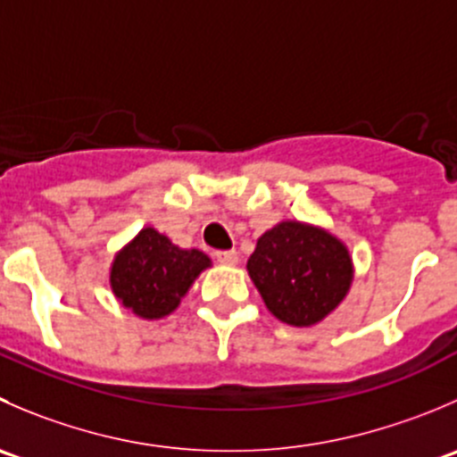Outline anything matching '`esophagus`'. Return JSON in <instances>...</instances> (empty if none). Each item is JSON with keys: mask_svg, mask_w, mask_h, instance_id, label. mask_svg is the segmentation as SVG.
Wrapping results in <instances>:
<instances>
[{"mask_svg": "<svg viewBox=\"0 0 457 457\" xmlns=\"http://www.w3.org/2000/svg\"><path fill=\"white\" fill-rule=\"evenodd\" d=\"M216 261H219L220 265H237L238 263V254L234 250L216 252Z\"/></svg>", "mask_w": 457, "mask_h": 457, "instance_id": "34e87169", "label": "esophagus"}]
</instances>
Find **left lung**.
I'll return each mask as SVG.
<instances>
[{
  "instance_id": "left-lung-1",
  "label": "left lung",
  "mask_w": 457,
  "mask_h": 457,
  "mask_svg": "<svg viewBox=\"0 0 457 457\" xmlns=\"http://www.w3.org/2000/svg\"><path fill=\"white\" fill-rule=\"evenodd\" d=\"M247 274L278 321L310 328L344 303L355 265L339 237L321 225L287 219L261 234Z\"/></svg>"
}]
</instances>
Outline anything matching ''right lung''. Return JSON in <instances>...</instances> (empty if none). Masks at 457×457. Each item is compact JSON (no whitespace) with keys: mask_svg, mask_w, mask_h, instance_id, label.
<instances>
[{"mask_svg":"<svg viewBox=\"0 0 457 457\" xmlns=\"http://www.w3.org/2000/svg\"><path fill=\"white\" fill-rule=\"evenodd\" d=\"M207 268L212 259L205 252L174 245L170 237L147 225L113 254L109 286L122 308L156 321L179 308Z\"/></svg>","mask_w":457,"mask_h":457,"instance_id":"add662e5","label":"right lung"}]
</instances>
